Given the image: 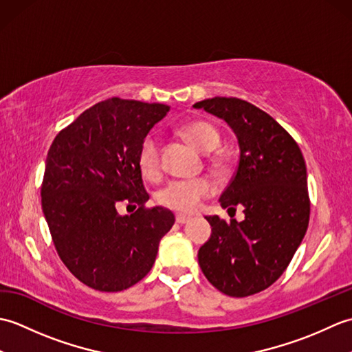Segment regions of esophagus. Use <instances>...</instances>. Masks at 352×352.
I'll use <instances>...</instances> for the list:
<instances>
[{"label": "esophagus", "instance_id": "obj_1", "mask_svg": "<svg viewBox=\"0 0 352 352\" xmlns=\"http://www.w3.org/2000/svg\"><path fill=\"white\" fill-rule=\"evenodd\" d=\"M175 221L178 223H186V222L190 221V218H189V216H186V214H177L175 216Z\"/></svg>", "mask_w": 352, "mask_h": 352}]
</instances>
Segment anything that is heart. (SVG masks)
<instances>
[{"label":"heart","mask_w":352,"mask_h":352,"mask_svg":"<svg viewBox=\"0 0 352 352\" xmlns=\"http://www.w3.org/2000/svg\"><path fill=\"white\" fill-rule=\"evenodd\" d=\"M182 134L199 151H213L219 145V134L213 125L204 121H192L182 126ZM138 163L142 174L155 177L160 169L159 145L153 134L142 140ZM216 192V183L208 177L192 178V180H172L157 193V199L164 207L180 213H193Z\"/></svg>","instance_id":"heart-1"}]
</instances>
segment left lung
I'll use <instances>...</instances> for the list:
<instances>
[{
  "mask_svg": "<svg viewBox=\"0 0 352 352\" xmlns=\"http://www.w3.org/2000/svg\"><path fill=\"white\" fill-rule=\"evenodd\" d=\"M193 107L223 119L236 134L239 164L219 203L245 213L242 222L206 216L212 236L198 251L201 271L228 296L258 294L286 271L309 227L302 153L272 116L248 101L214 96Z\"/></svg>",
  "mask_w": 352,
  "mask_h": 352,
  "instance_id": "8db88e82",
  "label": "left lung"
}]
</instances>
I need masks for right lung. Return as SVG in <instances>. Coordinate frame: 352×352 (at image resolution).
<instances>
[{
  "mask_svg": "<svg viewBox=\"0 0 352 352\" xmlns=\"http://www.w3.org/2000/svg\"><path fill=\"white\" fill-rule=\"evenodd\" d=\"M169 109L109 98L85 110L50 148L41 192L45 219L65 266L95 290L139 283L174 226L168 208L145 207L149 195L138 163L142 140ZM121 202L140 208L121 217Z\"/></svg>",
  "mask_w": 352,
  "mask_h": 352,
  "instance_id": "right-lung-1",
  "label": "right lung"
}]
</instances>
